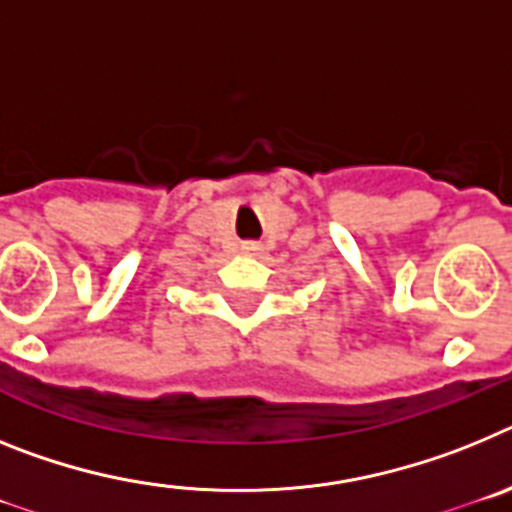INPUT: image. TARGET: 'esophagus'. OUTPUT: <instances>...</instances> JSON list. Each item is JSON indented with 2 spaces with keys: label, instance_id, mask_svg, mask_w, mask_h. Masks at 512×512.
Returning a JSON list of instances; mask_svg holds the SVG:
<instances>
[{
  "label": "esophagus",
  "instance_id": "esophagus-1",
  "mask_svg": "<svg viewBox=\"0 0 512 512\" xmlns=\"http://www.w3.org/2000/svg\"><path fill=\"white\" fill-rule=\"evenodd\" d=\"M242 250H244V252H255V250H257V244H252V242H244V244H242Z\"/></svg>",
  "mask_w": 512,
  "mask_h": 512
}]
</instances>
